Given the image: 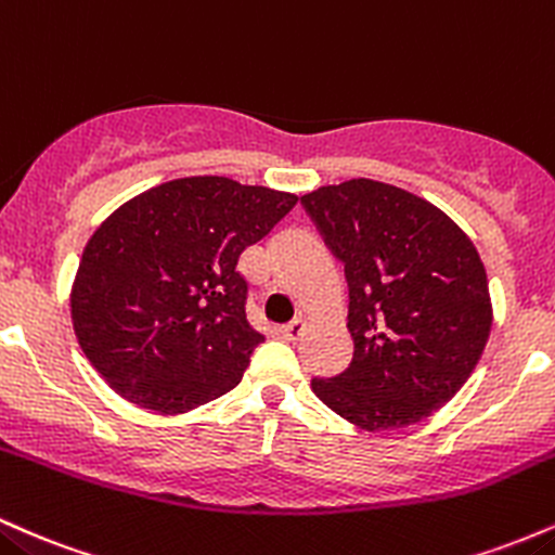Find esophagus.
Wrapping results in <instances>:
<instances>
[{"instance_id": "esophagus-1", "label": "esophagus", "mask_w": 555, "mask_h": 555, "mask_svg": "<svg viewBox=\"0 0 555 555\" xmlns=\"http://www.w3.org/2000/svg\"><path fill=\"white\" fill-rule=\"evenodd\" d=\"M280 333H283V338L298 340L304 333H307V320H304V317H296L294 322H288V325L280 327Z\"/></svg>"}]
</instances>
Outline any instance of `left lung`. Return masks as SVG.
<instances>
[{
  "label": "left lung",
  "mask_w": 555,
  "mask_h": 555,
  "mask_svg": "<svg viewBox=\"0 0 555 555\" xmlns=\"http://www.w3.org/2000/svg\"><path fill=\"white\" fill-rule=\"evenodd\" d=\"M346 264V372L314 396L361 429H398L446 406L475 372L493 327L488 272L446 211L398 185L353 178L301 196Z\"/></svg>",
  "instance_id": "left-lung-1"
}]
</instances>
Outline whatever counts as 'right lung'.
Masks as SVG:
<instances>
[{
  "instance_id": "right-lung-1",
  "label": "right lung",
  "mask_w": 555,
  "mask_h": 555,
  "mask_svg": "<svg viewBox=\"0 0 555 555\" xmlns=\"http://www.w3.org/2000/svg\"><path fill=\"white\" fill-rule=\"evenodd\" d=\"M298 196L191 176L120 204L83 248L70 288L78 346L117 396L185 414L225 396L261 340L238 259Z\"/></svg>"
}]
</instances>
